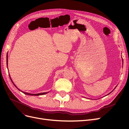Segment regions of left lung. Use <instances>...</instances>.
Here are the masks:
<instances>
[{"mask_svg": "<svg viewBox=\"0 0 129 129\" xmlns=\"http://www.w3.org/2000/svg\"><path fill=\"white\" fill-rule=\"evenodd\" d=\"M115 88H116V87L115 88ZM112 91H111V92H112ZM111 92H110V93H111ZM110 93H108V94H107V95H105V96H107V95H108L109 94H110Z\"/></svg>", "mask_w": 129, "mask_h": 129, "instance_id": "left-lung-1", "label": "left lung"}]
</instances>
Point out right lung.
Returning <instances> with one entry per match:
<instances>
[{
	"instance_id": "right-lung-1",
	"label": "right lung",
	"mask_w": 129,
	"mask_h": 129,
	"mask_svg": "<svg viewBox=\"0 0 129 129\" xmlns=\"http://www.w3.org/2000/svg\"><path fill=\"white\" fill-rule=\"evenodd\" d=\"M6 63H7V66H8V53H7V56H6ZM7 69H8V67H7ZM9 77H10V79H11V81H12V83L14 84V86H15V87H16V88L19 90V91H21L22 92H23L24 93H25V94H26V95H30V96H40V95H42L46 94V93H48V92H41V93H29V92H24V91H22V90H20L19 89H18V88L17 87L16 85H15V84L13 83V82L12 80L11 79V76H10V74H9Z\"/></svg>"
}]
</instances>
